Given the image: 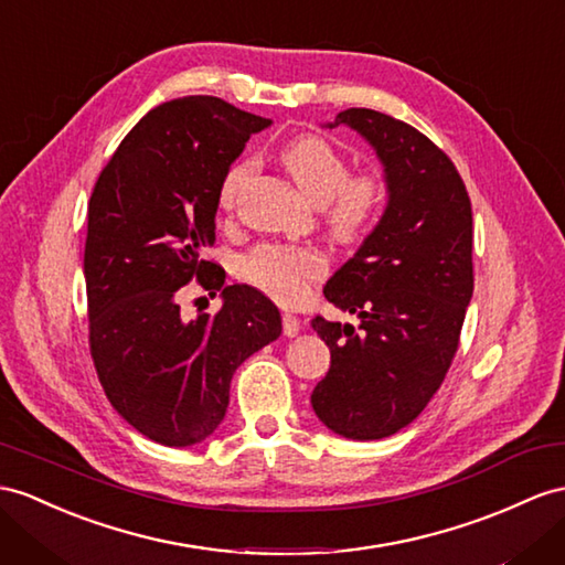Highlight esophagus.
<instances>
[{
	"label": "esophagus",
	"mask_w": 565,
	"mask_h": 565,
	"mask_svg": "<svg viewBox=\"0 0 565 565\" xmlns=\"http://www.w3.org/2000/svg\"><path fill=\"white\" fill-rule=\"evenodd\" d=\"M281 322H284V334H286V337H298V331H300V320H298L296 315H291V312H284Z\"/></svg>",
	"instance_id": "esophagus-1"
}]
</instances>
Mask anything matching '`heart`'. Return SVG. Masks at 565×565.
Masks as SVG:
<instances>
[{"label": "heart", "instance_id": "b5f03b06", "mask_svg": "<svg viewBox=\"0 0 565 565\" xmlns=\"http://www.w3.org/2000/svg\"><path fill=\"white\" fill-rule=\"evenodd\" d=\"M288 177L317 205H324L331 234L341 241L367 236L386 205V188L374 173H355L345 157L320 136H300L279 150ZM253 177L250 162L231 167L220 183L222 210H236ZM327 269V259L310 245H257L241 257L238 274L284 306L306 298L315 279Z\"/></svg>", "mask_w": 565, "mask_h": 565}]
</instances>
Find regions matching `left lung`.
I'll return each mask as SVG.
<instances>
[{
	"label": "left lung",
	"mask_w": 565,
	"mask_h": 565,
	"mask_svg": "<svg viewBox=\"0 0 565 565\" xmlns=\"http://www.w3.org/2000/svg\"><path fill=\"white\" fill-rule=\"evenodd\" d=\"M384 164L386 210L324 286L331 306L360 317L312 329L331 351L312 411L345 439L392 437L437 394L472 298V207L458 169L411 124L374 109L339 111Z\"/></svg>",
	"instance_id": "1"
}]
</instances>
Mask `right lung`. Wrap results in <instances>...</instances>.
Here are the masks:
<instances>
[{
  "instance_id": "obj_1",
  "label": "right lung",
  "mask_w": 565,
  "mask_h": 565,
  "mask_svg": "<svg viewBox=\"0 0 565 565\" xmlns=\"http://www.w3.org/2000/svg\"><path fill=\"white\" fill-rule=\"evenodd\" d=\"M269 124L220 97L171 99L128 131L93 188L83 257L90 355L114 411L157 444L207 439L238 365L281 334L267 296L224 286V269L202 259L224 173ZM191 278L223 291L220 313L182 320L178 291Z\"/></svg>"
}]
</instances>
